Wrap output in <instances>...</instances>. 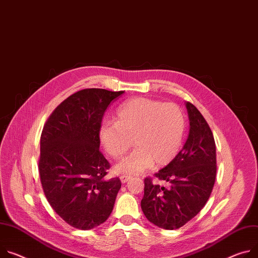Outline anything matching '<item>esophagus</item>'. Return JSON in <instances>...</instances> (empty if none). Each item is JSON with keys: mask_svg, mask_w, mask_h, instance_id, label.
Returning a JSON list of instances; mask_svg holds the SVG:
<instances>
[{"mask_svg": "<svg viewBox=\"0 0 258 258\" xmlns=\"http://www.w3.org/2000/svg\"><path fill=\"white\" fill-rule=\"evenodd\" d=\"M131 178H132V177L128 176V175H121V176H120V180H121L122 183H126Z\"/></svg>", "mask_w": 258, "mask_h": 258, "instance_id": "esophagus-1", "label": "esophagus"}]
</instances>
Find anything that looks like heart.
Listing matches in <instances>:
<instances>
[{
	"label": "heart",
	"instance_id": "1",
	"mask_svg": "<svg viewBox=\"0 0 258 258\" xmlns=\"http://www.w3.org/2000/svg\"><path fill=\"white\" fill-rule=\"evenodd\" d=\"M184 134L182 110L148 98L124 102L116 110L115 121H105L100 127L101 142L112 157L123 156L132 144L136 147L115 166L118 174H139L151 165H168L178 154Z\"/></svg>",
	"mask_w": 258,
	"mask_h": 258
}]
</instances>
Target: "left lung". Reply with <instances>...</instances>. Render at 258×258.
<instances>
[{"mask_svg":"<svg viewBox=\"0 0 258 258\" xmlns=\"http://www.w3.org/2000/svg\"><path fill=\"white\" fill-rule=\"evenodd\" d=\"M189 134L182 150L154 176L170 183V188L145 178L141 208L146 218L165 229H176L192 219L208 202L216 178V146L204 116L186 104Z\"/></svg>","mask_w":258,"mask_h":258,"instance_id":"8db88e82","label":"left lung"}]
</instances>
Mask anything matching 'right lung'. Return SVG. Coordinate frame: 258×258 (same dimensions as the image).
<instances>
[{
  "instance_id": "right-lung-1",
  "label": "right lung",
  "mask_w": 258,
  "mask_h": 258,
  "mask_svg": "<svg viewBox=\"0 0 258 258\" xmlns=\"http://www.w3.org/2000/svg\"><path fill=\"white\" fill-rule=\"evenodd\" d=\"M124 91L86 88L51 113L40 140L39 173L43 191L56 214L88 230L110 216L121 181L107 180L110 163L100 151V127L110 103Z\"/></svg>"
}]
</instances>
